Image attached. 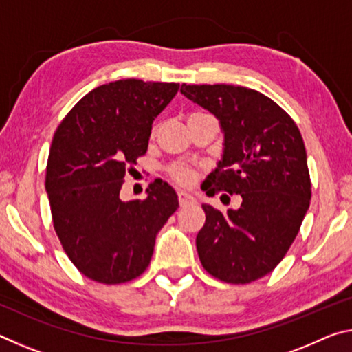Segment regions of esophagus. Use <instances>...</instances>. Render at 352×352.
Wrapping results in <instances>:
<instances>
[{"instance_id":"obj_1","label":"esophagus","mask_w":352,"mask_h":352,"mask_svg":"<svg viewBox=\"0 0 352 352\" xmlns=\"http://www.w3.org/2000/svg\"><path fill=\"white\" fill-rule=\"evenodd\" d=\"M178 201H180L182 206H186V205L195 204V199L189 192H184V190H180V192H178Z\"/></svg>"}]
</instances>
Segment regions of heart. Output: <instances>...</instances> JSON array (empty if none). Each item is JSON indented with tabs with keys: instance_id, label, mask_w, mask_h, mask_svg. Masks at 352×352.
I'll return each instance as SVG.
<instances>
[{
	"instance_id": "1",
	"label": "heart",
	"mask_w": 352,
	"mask_h": 352,
	"mask_svg": "<svg viewBox=\"0 0 352 352\" xmlns=\"http://www.w3.org/2000/svg\"><path fill=\"white\" fill-rule=\"evenodd\" d=\"M170 175L174 177V180L180 184H188L192 182L194 170L188 168H182V166H174V168H170Z\"/></svg>"
}]
</instances>
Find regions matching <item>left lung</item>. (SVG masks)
<instances>
[{"label":"left lung","instance_id":"obj_1","mask_svg":"<svg viewBox=\"0 0 352 352\" xmlns=\"http://www.w3.org/2000/svg\"><path fill=\"white\" fill-rule=\"evenodd\" d=\"M182 94L219 119L223 155L204 190L239 194V210L204 204L197 252L220 281L248 284L270 273L289 252L311 205V177L300 130L270 98L252 88L182 85Z\"/></svg>","mask_w":352,"mask_h":352}]
</instances>
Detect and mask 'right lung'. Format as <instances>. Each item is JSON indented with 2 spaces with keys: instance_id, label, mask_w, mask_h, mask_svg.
Segmentation results:
<instances>
[{
  "instance_id": "obj_1",
  "label": "right lung",
  "mask_w": 352,
  "mask_h": 352,
  "mask_svg": "<svg viewBox=\"0 0 352 352\" xmlns=\"http://www.w3.org/2000/svg\"><path fill=\"white\" fill-rule=\"evenodd\" d=\"M180 83L122 79L94 88L57 127L45 188L52 223L77 270L102 284L138 278L155 237L177 211L168 183L155 180L144 200L119 197L126 172L147 152L153 119Z\"/></svg>"
}]
</instances>
